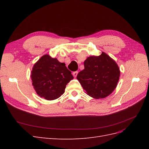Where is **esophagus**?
Here are the masks:
<instances>
[{"label": "esophagus", "instance_id": "1", "mask_svg": "<svg viewBox=\"0 0 149 149\" xmlns=\"http://www.w3.org/2000/svg\"><path fill=\"white\" fill-rule=\"evenodd\" d=\"M78 71H74L73 73V75L74 76V77H76L78 75Z\"/></svg>", "mask_w": 149, "mask_h": 149}]
</instances>
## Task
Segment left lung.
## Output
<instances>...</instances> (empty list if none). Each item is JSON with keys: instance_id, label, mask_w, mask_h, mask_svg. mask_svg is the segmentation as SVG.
Returning <instances> with one entry per match:
<instances>
[{"instance_id": "1", "label": "left lung", "mask_w": 149, "mask_h": 149, "mask_svg": "<svg viewBox=\"0 0 149 149\" xmlns=\"http://www.w3.org/2000/svg\"><path fill=\"white\" fill-rule=\"evenodd\" d=\"M84 66L76 78L89 96L100 99L112 93L118 84L120 71L110 56L104 52L98 56H89Z\"/></svg>"}]
</instances>
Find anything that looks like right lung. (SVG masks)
I'll return each mask as SVG.
<instances>
[{"label":"right lung","mask_w":149,"mask_h":149,"mask_svg":"<svg viewBox=\"0 0 149 149\" xmlns=\"http://www.w3.org/2000/svg\"><path fill=\"white\" fill-rule=\"evenodd\" d=\"M31 78L38 96L54 100L64 93L66 84L73 76L64 63L45 55L34 65Z\"/></svg>","instance_id":"add662e5"}]
</instances>
